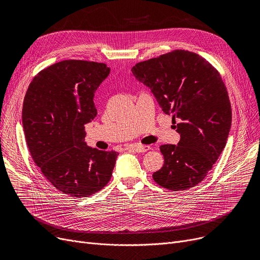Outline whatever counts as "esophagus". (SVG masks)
Returning <instances> with one entry per match:
<instances>
[{
	"mask_svg": "<svg viewBox=\"0 0 260 260\" xmlns=\"http://www.w3.org/2000/svg\"><path fill=\"white\" fill-rule=\"evenodd\" d=\"M126 149H132L134 152H137V153H144L147 152L148 149H151L148 145H140V144H133L126 147Z\"/></svg>",
	"mask_w": 260,
	"mask_h": 260,
	"instance_id": "obj_1",
	"label": "esophagus"
}]
</instances>
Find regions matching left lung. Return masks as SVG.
<instances>
[{"label": "left lung", "instance_id": "left-lung-1", "mask_svg": "<svg viewBox=\"0 0 260 260\" xmlns=\"http://www.w3.org/2000/svg\"><path fill=\"white\" fill-rule=\"evenodd\" d=\"M132 73L151 88L163 112L179 120L180 141L160 146L165 165L153 179L171 190L197 185L220 156L231 129V103L219 73L182 49L139 62Z\"/></svg>", "mask_w": 260, "mask_h": 260}]
</instances>
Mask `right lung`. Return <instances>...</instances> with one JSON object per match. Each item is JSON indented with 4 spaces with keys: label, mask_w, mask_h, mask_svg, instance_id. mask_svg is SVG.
<instances>
[{
    "label": "right lung",
    "mask_w": 260,
    "mask_h": 260,
    "mask_svg": "<svg viewBox=\"0 0 260 260\" xmlns=\"http://www.w3.org/2000/svg\"><path fill=\"white\" fill-rule=\"evenodd\" d=\"M104 63L65 60L41 71L26 91L22 122L27 146L45 178L60 192L87 197L111 180L117 152L84 141L97 116L94 91L109 75Z\"/></svg>",
    "instance_id": "obj_1"
}]
</instances>
